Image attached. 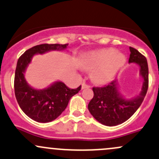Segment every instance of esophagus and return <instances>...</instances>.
Masks as SVG:
<instances>
[{
  "label": "esophagus",
  "mask_w": 159,
  "mask_h": 159,
  "mask_svg": "<svg viewBox=\"0 0 159 159\" xmlns=\"http://www.w3.org/2000/svg\"><path fill=\"white\" fill-rule=\"evenodd\" d=\"M90 88V86L88 84H86L85 82H83L82 83V89H84V88Z\"/></svg>",
  "instance_id": "obj_1"
}]
</instances>
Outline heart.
Segmentation results:
<instances>
[{"instance_id": "heart-1", "label": "heart", "mask_w": 159, "mask_h": 159, "mask_svg": "<svg viewBox=\"0 0 159 159\" xmlns=\"http://www.w3.org/2000/svg\"><path fill=\"white\" fill-rule=\"evenodd\" d=\"M122 54L115 53L113 49H103L90 53L84 62V67L92 69V78L97 83H106L111 80L116 71L125 64Z\"/></svg>"}]
</instances>
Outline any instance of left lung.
Wrapping results in <instances>:
<instances>
[{
    "label": "left lung",
    "instance_id": "left-lung-1",
    "mask_svg": "<svg viewBox=\"0 0 159 159\" xmlns=\"http://www.w3.org/2000/svg\"><path fill=\"white\" fill-rule=\"evenodd\" d=\"M129 62L140 66V74L144 79L142 91L135 98L125 99L117 90L116 81L103 87H93V97L88 104L90 114L96 120L106 126L121 125L129 119L142 104L149 88V69L146 58L137 49L130 47Z\"/></svg>",
    "mask_w": 159,
    "mask_h": 159
}]
</instances>
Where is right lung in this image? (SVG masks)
Returning a JSON list of instances; mask_svg holds the SVG:
<instances>
[{
    "label": "right lung",
    "mask_w": 159,
    "mask_h": 159,
    "mask_svg": "<svg viewBox=\"0 0 159 159\" xmlns=\"http://www.w3.org/2000/svg\"><path fill=\"white\" fill-rule=\"evenodd\" d=\"M67 46L68 43H42L27 50L19 58L14 78L15 96L21 109L34 121L47 123L55 120L67 107L71 97L81 90V85L71 89L62 82L55 83L45 90H34L24 78V71L33 55L50 50H62Z\"/></svg>",
    "instance_id": "right-lung-1"
}]
</instances>
